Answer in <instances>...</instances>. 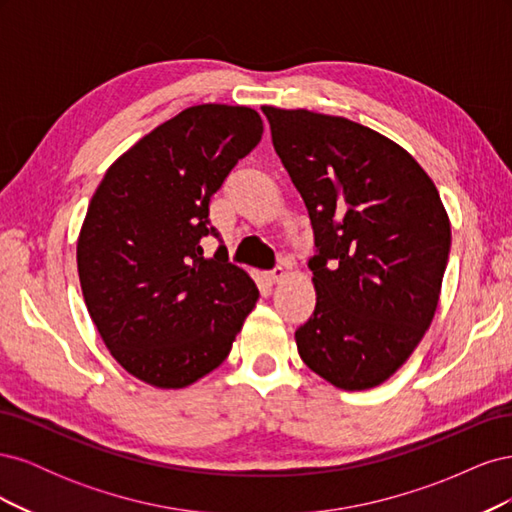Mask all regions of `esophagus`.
<instances>
[{
  "label": "esophagus",
  "mask_w": 512,
  "mask_h": 512,
  "mask_svg": "<svg viewBox=\"0 0 512 512\" xmlns=\"http://www.w3.org/2000/svg\"><path fill=\"white\" fill-rule=\"evenodd\" d=\"M286 275V269L284 267H275L273 271H269V273H265V280L269 282V284H277L282 280V277Z\"/></svg>",
  "instance_id": "esophagus-1"
}]
</instances>
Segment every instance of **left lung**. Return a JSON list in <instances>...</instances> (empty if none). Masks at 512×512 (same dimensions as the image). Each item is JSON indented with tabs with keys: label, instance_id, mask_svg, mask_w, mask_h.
Masks as SVG:
<instances>
[{
	"label": "left lung",
	"instance_id": "1",
	"mask_svg": "<svg viewBox=\"0 0 512 512\" xmlns=\"http://www.w3.org/2000/svg\"><path fill=\"white\" fill-rule=\"evenodd\" d=\"M314 228L316 309L294 333L303 363L344 391L389 380L436 314L451 252L438 188L380 132L262 106Z\"/></svg>",
	"mask_w": 512,
	"mask_h": 512
}]
</instances>
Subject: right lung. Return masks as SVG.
<instances>
[{
  "label": "right lung",
  "instance_id": "right-lung-1",
  "mask_svg": "<svg viewBox=\"0 0 512 512\" xmlns=\"http://www.w3.org/2000/svg\"><path fill=\"white\" fill-rule=\"evenodd\" d=\"M262 136L247 106L198 104L106 170L76 243L87 312L115 361L158 389H183L228 356L258 288L230 265L209 200Z\"/></svg>",
  "mask_w": 512,
  "mask_h": 512
}]
</instances>
